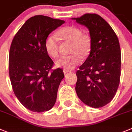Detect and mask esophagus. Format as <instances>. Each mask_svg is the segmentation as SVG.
Segmentation results:
<instances>
[{
	"instance_id": "1",
	"label": "esophagus",
	"mask_w": 132,
	"mask_h": 132,
	"mask_svg": "<svg viewBox=\"0 0 132 132\" xmlns=\"http://www.w3.org/2000/svg\"><path fill=\"white\" fill-rule=\"evenodd\" d=\"M68 72H70V70H68V69H63V73L65 74H66Z\"/></svg>"
}]
</instances>
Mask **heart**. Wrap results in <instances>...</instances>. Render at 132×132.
<instances>
[{
    "label": "heart",
    "instance_id": "obj_1",
    "mask_svg": "<svg viewBox=\"0 0 132 132\" xmlns=\"http://www.w3.org/2000/svg\"><path fill=\"white\" fill-rule=\"evenodd\" d=\"M58 35L62 40L71 43L69 53L63 56L56 61V65L66 69L75 68L81 61V57H87L91 50V41L87 36L82 33L81 30L73 26H66L58 31ZM45 48L47 54L52 58H57L59 55V43L57 37L50 35L45 41Z\"/></svg>",
    "mask_w": 132,
    "mask_h": 132
}]
</instances>
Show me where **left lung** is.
Masks as SVG:
<instances>
[{"label":"left lung","mask_w":132,"mask_h":132,"mask_svg":"<svg viewBox=\"0 0 132 132\" xmlns=\"http://www.w3.org/2000/svg\"><path fill=\"white\" fill-rule=\"evenodd\" d=\"M88 28L91 52L76 72L75 91L79 98L88 106L99 108L113 100L120 84L121 49L111 26L97 14L73 18Z\"/></svg>","instance_id":"8db88e82"}]
</instances>
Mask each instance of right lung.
<instances>
[{
  "instance_id": "1",
  "label": "right lung",
  "mask_w": 132,
  "mask_h": 132,
  "mask_svg": "<svg viewBox=\"0 0 132 132\" xmlns=\"http://www.w3.org/2000/svg\"><path fill=\"white\" fill-rule=\"evenodd\" d=\"M65 21L43 15L29 19L16 33L9 51V70L12 89L21 104L33 112L50 110L64 77L63 69L45 48L51 32Z\"/></svg>"
}]
</instances>
